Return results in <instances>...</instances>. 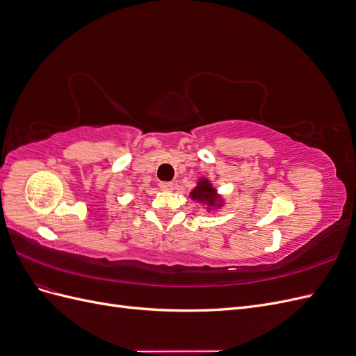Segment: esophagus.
Masks as SVG:
<instances>
[{"mask_svg":"<svg viewBox=\"0 0 356 356\" xmlns=\"http://www.w3.org/2000/svg\"><path fill=\"white\" fill-rule=\"evenodd\" d=\"M159 187H160L161 191H172V190H174V184H172V182H160Z\"/></svg>","mask_w":356,"mask_h":356,"instance_id":"1","label":"esophagus"}]
</instances>
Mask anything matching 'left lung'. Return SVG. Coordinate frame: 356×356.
<instances>
[{
  "label": "left lung",
  "instance_id": "8db88e82",
  "mask_svg": "<svg viewBox=\"0 0 356 356\" xmlns=\"http://www.w3.org/2000/svg\"><path fill=\"white\" fill-rule=\"evenodd\" d=\"M190 199L203 204L207 212H215L224 207V197L207 177H200L197 179L196 187L190 191Z\"/></svg>",
  "mask_w": 356,
  "mask_h": 356
}]
</instances>
